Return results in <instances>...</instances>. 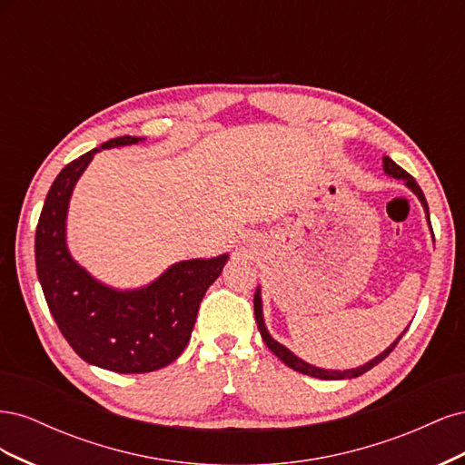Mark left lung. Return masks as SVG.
<instances>
[{"mask_svg": "<svg viewBox=\"0 0 465 465\" xmlns=\"http://www.w3.org/2000/svg\"><path fill=\"white\" fill-rule=\"evenodd\" d=\"M384 173H386L388 176H391V178L405 180V184L413 190V193H417V198L420 200V203H423L427 219H429V205H427V200H425V193H423V190L419 188L415 178H413L410 173H407V171H403V168H401L400 164L393 163L390 157H384ZM429 224H430V221H429ZM430 231H432V227H430ZM254 314H256V323H258V328H260L262 340L265 341L267 347H270V351H272V353H273L275 357H279V359L283 361V362L287 364V367L292 369V371L308 374V376H314V378H322V380H343V378H357V376L364 374L367 371H371L372 367H376L378 362H382V361L391 353V351L396 349V345L400 343L403 333L407 331V330H405V331L398 337V340L393 341V343L384 351V353H380L376 359H372V361L367 362V364H362V367H359V369H351V371H326V369H318V367H312V364H308V362L301 361L297 355H292L287 347L277 343V341L273 340V337H272L270 333H267L265 323H263V316H262V297H260V289H258L256 294H254Z\"/></svg>", "mask_w": 465, "mask_h": 465, "instance_id": "8db88e82", "label": "left lung"}]
</instances>
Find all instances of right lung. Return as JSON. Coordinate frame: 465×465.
Wrapping results in <instances>:
<instances>
[{"label":"right lung","instance_id":"right-lung-1","mask_svg":"<svg viewBox=\"0 0 465 465\" xmlns=\"http://www.w3.org/2000/svg\"><path fill=\"white\" fill-rule=\"evenodd\" d=\"M142 137L110 139L55 176L36 224L35 258L45 299L65 341L94 367L120 374L159 371L186 349L205 291L221 275L227 254L174 263L139 291H114L79 267L65 246V215L75 182L101 149Z\"/></svg>","mask_w":465,"mask_h":465}]
</instances>
